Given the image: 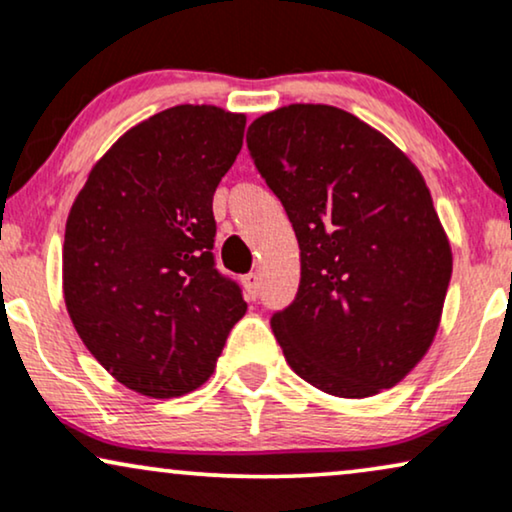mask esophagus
<instances>
[{"label": "esophagus", "mask_w": 512, "mask_h": 512, "mask_svg": "<svg viewBox=\"0 0 512 512\" xmlns=\"http://www.w3.org/2000/svg\"><path fill=\"white\" fill-rule=\"evenodd\" d=\"M258 289H261V277H258L256 272H249V275H244V291H247V298L256 301Z\"/></svg>", "instance_id": "34e87169"}]
</instances>
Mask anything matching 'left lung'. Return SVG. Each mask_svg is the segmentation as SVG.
Returning <instances> with one entry per match:
<instances>
[{
  "label": "left lung",
  "instance_id": "left-lung-1",
  "mask_svg": "<svg viewBox=\"0 0 512 512\" xmlns=\"http://www.w3.org/2000/svg\"><path fill=\"white\" fill-rule=\"evenodd\" d=\"M247 148L301 249V284L270 317L289 367L336 397L393 388L426 355L451 249L418 169L350 112L289 105Z\"/></svg>",
  "mask_w": 512,
  "mask_h": 512
}]
</instances>
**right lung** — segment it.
Segmentation results:
<instances>
[{
    "mask_svg": "<svg viewBox=\"0 0 512 512\" xmlns=\"http://www.w3.org/2000/svg\"><path fill=\"white\" fill-rule=\"evenodd\" d=\"M244 124L214 105L157 112L105 152L70 209V320L89 353L141 395L202 386L247 313L214 256V192L240 155Z\"/></svg>",
    "mask_w": 512,
    "mask_h": 512,
    "instance_id": "add662e5",
    "label": "right lung"
}]
</instances>
